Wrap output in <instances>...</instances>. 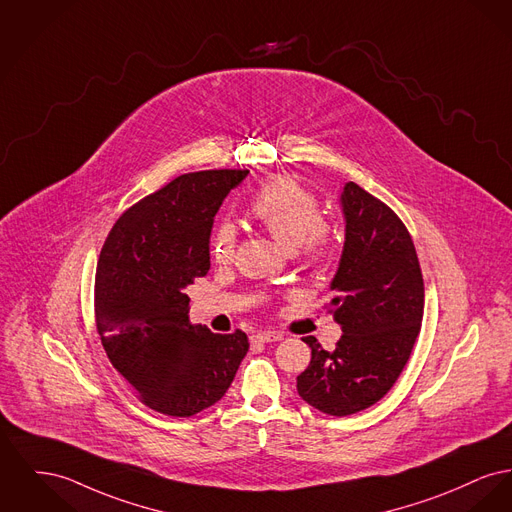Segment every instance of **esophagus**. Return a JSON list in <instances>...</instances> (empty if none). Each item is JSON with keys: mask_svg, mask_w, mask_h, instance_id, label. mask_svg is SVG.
<instances>
[{"mask_svg": "<svg viewBox=\"0 0 512 512\" xmlns=\"http://www.w3.org/2000/svg\"><path fill=\"white\" fill-rule=\"evenodd\" d=\"M284 336L280 332L274 331H259L251 336V344H265V342H276L282 340Z\"/></svg>", "mask_w": 512, "mask_h": 512, "instance_id": "34e87169", "label": "esophagus"}]
</instances>
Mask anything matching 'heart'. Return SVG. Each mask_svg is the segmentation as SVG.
I'll return each mask as SVG.
<instances>
[{"instance_id": "b5f03b06", "label": "heart", "mask_w": 512, "mask_h": 512, "mask_svg": "<svg viewBox=\"0 0 512 512\" xmlns=\"http://www.w3.org/2000/svg\"><path fill=\"white\" fill-rule=\"evenodd\" d=\"M249 214L290 251H298L309 263L323 261L332 249L331 232L313 191L292 176L267 181L251 199ZM236 228L222 220L211 236V257L216 263L232 261Z\"/></svg>"}]
</instances>
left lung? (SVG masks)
Masks as SVG:
<instances>
[{
  "label": "left lung",
  "instance_id": "1",
  "mask_svg": "<svg viewBox=\"0 0 512 512\" xmlns=\"http://www.w3.org/2000/svg\"><path fill=\"white\" fill-rule=\"evenodd\" d=\"M344 249L327 305L342 336L327 352L303 342L311 361L298 392L329 416H350L391 391L412 354L423 317V278L410 232L391 207L348 181L340 193Z\"/></svg>",
  "mask_w": 512,
  "mask_h": 512
}]
</instances>
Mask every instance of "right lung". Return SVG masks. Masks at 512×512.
<instances>
[{
  "label": "right lung",
  "mask_w": 512,
  "mask_h": 512,
  "mask_svg": "<svg viewBox=\"0 0 512 512\" xmlns=\"http://www.w3.org/2000/svg\"><path fill=\"white\" fill-rule=\"evenodd\" d=\"M249 170L183 174L121 214L102 245L94 315L112 365L152 410L189 418L216 404L247 334L189 323L185 288L211 269L212 222Z\"/></svg>",
  "instance_id": "obj_1"
}]
</instances>
